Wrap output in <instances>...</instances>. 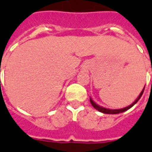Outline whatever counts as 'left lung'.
Segmentation results:
<instances>
[{
	"instance_id": "left-lung-1",
	"label": "left lung",
	"mask_w": 152,
	"mask_h": 152,
	"mask_svg": "<svg viewBox=\"0 0 152 152\" xmlns=\"http://www.w3.org/2000/svg\"><path fill=\"white\" fill-rule=\"evenodd\" d=\"M144 88H145V87L143 88L142 91H141V93H140L139 96H137V98L136 100H135V101H134V102H133V103L131 104V105H129V106H127V107H124V108L115 109V110L105 108V107H102V106H101V105H97V104H96V102L91 98V97H90V102H91V104L92 105V106H93V107H94L96 110H97L98 111H100V112L104 113V114H109V115H115V114H119V113L124 112V111L128 110L131 108V107H133V105H135L137 102L139 101V99L141 98V96H142V95L143 91H144Z\"/></svg>"
}]
</instances>
